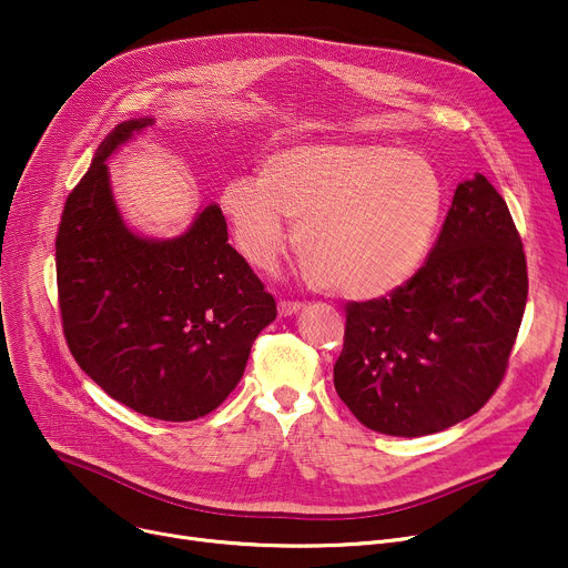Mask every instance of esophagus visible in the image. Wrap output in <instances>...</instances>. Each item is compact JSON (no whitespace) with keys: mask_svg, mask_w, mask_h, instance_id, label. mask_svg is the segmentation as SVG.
<instances>
[{"mask_svg":"<svg viewBox=\"0 0 568 568\" xmlns=\"http://www.w3.org/2000/svg\"><path fill=\"white\" fill-rule=\"evenodd\" d=\"M304 308V304H300V302H278V315L281 317H292V315H296Z\"/></svg>","mask_w":568,"mask_h":568,"instance_id":"esophagus-1","label":"esophagus"}]
</instances>
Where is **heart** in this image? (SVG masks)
<instances>
[{"label": "heart", "instance_id": "1", "mask_svg": "<svg viewBox=\"0 0 568 568\" xmlns=\"http://www.w3.org/2000/svg\"><path fill=\"white\" fill-rule=\"evenodd\" d=\"M221 206L253 266L276 264L292 221L311 281L371 302L400 290L424 266L444 212V182L422 154L315 142L272 154L260 179L234 176Z\"/></svg>", "mask_w": 568, "mask_h": 568}]
</instances>
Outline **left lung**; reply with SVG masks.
<instances>
[{"instance_id":"8db88e82","label":"left lung","mask_w":568,"mask_h":568,"mask_svg":"<svg viewBox=\"0 0 568 568\" xmlns=\"http://www.w3.org/2000/svg\"><path fill=\"white\" fill-rule=\"evenodd\" d=\"M527 304V262L504 197L484 174L458 184L416 276L347 304L334 366L366 428L422 437L479 412L499 386Z\"/></svg>"}]
</instances>
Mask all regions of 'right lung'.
<instances>
[{
  "label": "right lung",
  "instance_id": "right-lung-1",
  "mask_svg": "<svg viewBox=\"0 0 568 568\" xmlns=\"http://www.w3.org/2000/svg\"><path fill=\"white\" fill-rule=\"evenodd\" d=\"M152 124H119L71 191L54 244L59 311L73 359L110 398L152 419L193 422L242 379L276 302L227 244L219 204L174 239L126 227L105 161Z\"/></svg>",
  "mask_w": 568,
  "mask_h": 568
}]
</instances>
